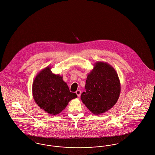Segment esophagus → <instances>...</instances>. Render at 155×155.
I'll use <instances>...</instances> for the list:
<instances>
[{
  "mask_svg": "<svg viewBox=\"0 0 155 155\" xmlns=\"http://www.w3.org/2000/svg\"><path fill=\"white\" fill-rule=\"evenodd\" d=\"M75 93H76V94L77 95L78 97H80V96H81V91L77 90V91L75 92Z\"/></svg>",
  "mask_w": 155,
  "mask_h": 155,
  "instance_id": "obj_1",
  "label": "esophagus"
}]
</instances>
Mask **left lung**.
I'll use <instances>...</instances> for the list:
<instances>
[{"mask_svg":"<svg viewBox=\"0 0 155 155\" xmlns=\"http://www.w3.org/2000/svg\"><path fill=\"white\" fill-rule=\"evenodd\" d=\"M85 88L83 103L95 114L103 113L117 102L121 91L118 74L108 63L97 61L87 76Z\"/></svg>","mask_w":155,"mask_h":155,"instance_id":"1","label":"left lung"}]
</instances>
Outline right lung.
<instances>
[{
	"mask_svg": "<svg viewBox=\"0 0 155 155\" xmlns=\"http://www.w3.org/2000/svg\"><path fill=\"white\" fill-rule=\"evenodd\" d=\"M32 95L39 107L52 115L59 114L71 99L77 97L70 91L63 77L53 74L50 67L37 74L32 84Z\"/></svg>",
	"mask_w": 155,
	"mask_h": 155,
	"instance_id": "1",
	"label": "right lung"
}]
</instances>
